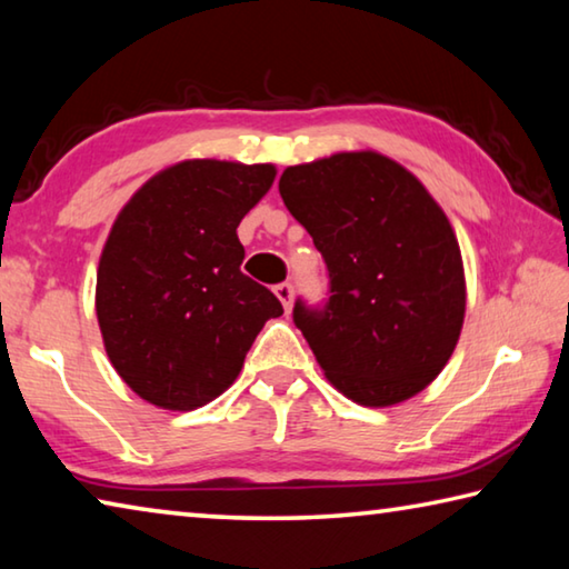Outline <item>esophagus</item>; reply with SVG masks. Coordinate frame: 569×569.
<instances>
[{"label":"esophagus","instance_id":"34e87169","mask_svg":"<svg viewBox=\"0 0 569 569\" xmlns=\"http://www.w3.org/2000/svg\"><path fill=\"white\" fill-rule=\"evenodd\" d=\"M276 296H278V301L283 303V308H286V313H291V306H293V286L291 283H278L276 288Z\"/></svg>","mask_w":569,"mask_h":569}]
</instances>
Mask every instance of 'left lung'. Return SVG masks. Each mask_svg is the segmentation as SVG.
Returning a JSON list of instances; mask_svg holds the SVG:
<instances>
[{
    "instance_id": "8db88e82",
    "label": "left lung",
    "mask_w": 569,
    "mask_h": 569,
    "mask_svg": "<svg viewBox=\"0 0 569 569\" xmlns=\"http://www.w3.org/2000/svg\"><path fill=\"white\" fill-rule=\"evenodd\" d=\"M278 190L329 271L323 308L293 306L326 379L361 407L417 397L465 323V266L445 210L373 150L286 168Z\"/></svg>"
}]
</instances>
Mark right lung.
Instances as JSON below:
<instances>
[{
  "instance_id": "right-lung-1",
  "label": "right lung",
  "mask_w": 569,
  "mask_h": 569,
  "mask_svg": "<svg viewBox=\"0 0 569 569\" xmlns=\"http://www.w3.org/2000/svg\"><path fill=\"white\" fill-rule=\"evenodd\" d=\"M276 168L182 160L152 176L104 240L94 308L114 371L140 399L190 411L220 397L283 306L240 271L236 228Z\"/></svg>"
}]
</instances>
